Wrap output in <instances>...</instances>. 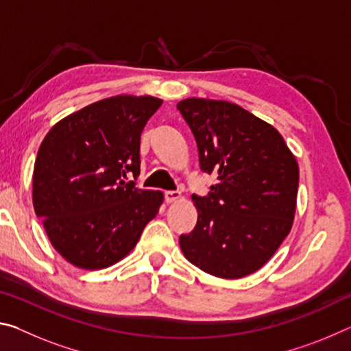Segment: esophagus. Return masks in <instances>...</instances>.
I'll return each mask as SVG.
<instances>
[{"instance_id": "esophagus-1", "label": "esophagus", "mask_w": 351, "mask_h": 351, "mask_svg": "<svg viewBox=\"0 0 351 351\" xmlns=\"http://www.w3.org/2000/svg\"><path fill=\"white\" fill-rule=\"evenodd\" d=\"M181 198V193L180 192H171V190H169V192L164 193V199L165 203L167 204H171V203H176L178 199Z\"/></svg>"}]
</instances>
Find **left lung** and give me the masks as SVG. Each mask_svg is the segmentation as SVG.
Returning <instances> with one entry per match:
<instances>
[{"mask_svg": "<svg viewBox=\"0 0 351 351\" xmlns=\"http://www.w3.org/2000/svg\"><path fill=\"white\" fill-rule=\"evenodd\" d=\"M195 136L199 167L215 175L207 197L192 195L198 221L180 237L201 271L241 278L258 271L289 234L299 165L282 134L240 105L184 99L176 105Z\"/></svg>", "mask_w": 351, "mask_h": 351, "instance_id": "1", "label": "left lung"}]
</instances>
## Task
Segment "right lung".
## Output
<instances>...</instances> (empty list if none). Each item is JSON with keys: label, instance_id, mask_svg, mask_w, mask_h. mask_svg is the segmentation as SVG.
Segmentation results:
<instances>
[{"label": "right lung", "instance_id": "add662e5", "mask_svg": "<svg viewBox=\"0 0 351 351\" xmlns=\"http://www.w3.org/2000/svg\"><path fill=\"white\" fill-rule=\"evenodd\" d=\"M162 100L121 96L62 119L45 136L32 176V201L52 246L82 269L117 263L136 246L164 201L142 190L141 133Z\"/></svg>", "mask_w": 351, "mask_h": 351}]
</instances>
